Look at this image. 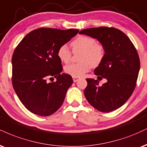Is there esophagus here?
<instances>
[{
	"label": "esophagus",
	"mask_w": 147,
	"mask_h": 147,
	"mask_svg": "<svg viewBox=\"0 0 147 147\" xmlns=\"http://www.w3.org/2000/svg\"><path fill=\"white\" fill-rule=\"evenodd\" d=\"M72 79H73L74 82H77V81L79 79V77H72Z\"/></svg>",
	"instance_id": "1"
}]
</instances>
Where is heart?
<instances>
[{"mask_svg":"<svg viewBox=\"0 0 147 147\" xmlns=\"http://www.w3.org/2000/svg\"><path fill=\"white\" fill-rule=\"evenodd\" d=\"M71 46L74 53L81 51L80 62L70 63L64 68L65 72L72 77H82L91 66H98L105 57L104 46L91 36L79 35L71 42ZM57 56L62 62L68 63L71 59L72 53L68 46L62 45L58 48Z\"/></svg>","mask_w":147,"mask_h":147,"instance_id":"1","label":"heart"}]
</instances>
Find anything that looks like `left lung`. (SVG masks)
I'll list each match as a JSON object with an SVG mask.
<instances>
[{"mask_svg": "<svg viewBox=\"0 0 147 147\" xmlns=\"http://www.w3.org/2000/svg\"><path fill=\"white\" fill-rule=\"evenodd\" d=\"M96 38L105 48V57L94 70L98 77L107 79L99 86L98 81L87 79L84 90L86 99L102 112L116 110L124 105L135 89L140 67L137 50L130 39L121 30L100 26L79 32Z\"/></svg>", "mask_w": 147, "mask_h": 147, "instance_id": "left-lung-1", "label": "left lung"}]
</instances>
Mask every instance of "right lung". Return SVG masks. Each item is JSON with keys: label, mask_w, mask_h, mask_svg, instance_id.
Masks as SVG:
<instances>
[{"label": "right lung", "mask_w": 147, "mask_h": 147, "mask_svg": "<svg viewBox=\"0 0 147 147\" xmlns=\"http://www.w3.org/2000/svg\"><path fill=\"white\" fill-rule=\"evenodd\" d=\"M78 32V29L39 28L28 33L15 49L11 59L12 85L29 112L50 116L62 105L73 80L68 74H61L63 67L57 49ZM53 76L57 81L48 82Z\"/></svg>", "instance_id": "add662e5"}]
</instances>
